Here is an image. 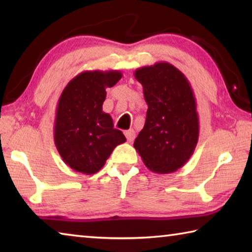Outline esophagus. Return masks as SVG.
Segmentation results:
<instances>
[{"label": "esophagus", "instance_id": "obj_1", "mask_svg": "<svg viewBox=\"0 0 252 252\" xmlns=\"http://www.w3.org/2000/svg\"><path fill=\"white\" fill-rule=\"evenodd\" d=\"M125 135H126V140H127V141H129V142L133 141L134 138H135V133H134L133 130L125 131Z\"/></svg>", "mask_w": 252, "mask_h": 252}]
</instances>
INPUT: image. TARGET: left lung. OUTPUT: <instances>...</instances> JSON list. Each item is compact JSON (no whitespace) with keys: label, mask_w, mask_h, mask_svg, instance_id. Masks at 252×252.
Returning <instances> with one entry per match:
<instances>
[{"label":"left lung","mask_w":252,"mask_h":252,"mask_svg":"<svg viewBox=\"0 0 252 252\" xmlns=\"http://www.w3.org/2000/svg\"><path fill=\"white\" fill-rule=\"evenodd\" d=\"M135 79L142 84L149 108L134 148L153 172L176 171L192 156L198 142L197 106L190 84L169 63L136 70Z\"/></svg>","instance_id":"8db88e82"}]
</instances>
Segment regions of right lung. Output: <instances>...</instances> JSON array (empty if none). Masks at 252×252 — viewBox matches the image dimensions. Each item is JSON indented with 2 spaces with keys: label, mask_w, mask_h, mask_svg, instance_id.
Returning <instances> with one entry per match:
<instances>
[{
  "label": "right lung",
  "mask_w": 252,
  "mask_h": 252,
  "mask_svg": "<svg viewBox=\"0 0 252 252\" xmlns=\"http://www.w3.org/2000/svg\"><path fill=\"white\" fill-rule=\"evenodd\" d=\"M118 71L84 72L71 80L59 100L54 141L65 163L75 171L92 174L103 167L122 132L102 111L105 88L121 79Z\"/></svg>",
  "instance_id": "1"
}]
</instances>
